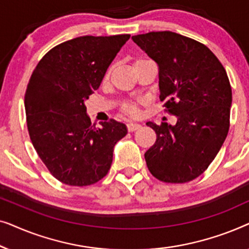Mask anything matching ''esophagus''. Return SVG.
<instances>
[{
    "label": "esophagus",
    "instance_id": "obj_1",
    "mask_svg": "<svg viewBox=\"0 0 249 249\" xmlns=\"http://www.w3.org/2000/svg\"><path fill=\"white\" fill-rule=\"evenodd\" d=\"M141 127H142V124H136V122H129V124H127V129H128V131H130V132L135 131V130H137V129H139Z\"/></svg>",
    "mask_w": 249,
    "mask_h": 249
}]
</instances>
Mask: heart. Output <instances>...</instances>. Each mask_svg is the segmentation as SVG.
<instances>
[{"label": "heart", "mask_w": 249, "mask_h": 249, "mask_svg": "<svg viewBox=\"0 0 249 249\" xmlns=\"http://www.w3.org/2000/svg\"><path fill=\"white\" fill-rule=\"evenodd\" d=\"M141 61H142V60H136L135 63L141 62ZM110 74H111V69H108L107 71V73L104 74V79H103L104 83H107V81L108 80V78H110ZM124 111L127 114H129V115H132V117H137V115L139 114L138 104H136V103H127L124 107Z\"/></svg>", "instance_id": "heart-1"}]
</instances>
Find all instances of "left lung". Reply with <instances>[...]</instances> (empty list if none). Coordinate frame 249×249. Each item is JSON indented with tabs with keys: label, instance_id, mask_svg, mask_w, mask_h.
<instances>
[{
	"label": "left lung",
	"instance_id": "8db88e82",
	"mask_svg": "<svg viewBox=\"0 0 249 249\" xmlns=\"http://www.w3.org/2000/svg\"><path fill=\"white\" fill-rule=\"evenodd\" d=\"M131 38L158 63L160 100L177 117L175 125L146 124L156 134L146 164L163 182L192 181L209 168L229 131L232 91L226 69L209 47L177 33Z\"/></svg>",
	"mask_w": 249,
	"mask_h": 249
}]
</instances>
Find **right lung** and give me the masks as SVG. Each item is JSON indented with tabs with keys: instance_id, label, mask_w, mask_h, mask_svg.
<instances>
[{
	"instance_id": "add662e5",
	"label": "right lung",
	"mask_w": 249,
	"mask_h": 249,
	"mask_svg": "<svg viewBox=\"0 0 249 249\" xmlns=\"http://www.w3.org/2000/svg\"><path fill=\"white\" fill-rule=\"evenodd\" d=\"M129 34L81 36L49 51L33 71L25 94L34 148L54 178L89 186L107 175L113 148L127 127L111 119L91 124L85 101L96 90Z\"/></svg>"
}]
</instances>
